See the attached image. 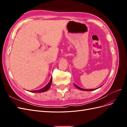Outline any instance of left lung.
I'll return each instance as SVG.
<instances>
[{
    "instance_id": "obj_1",
    "label": "left lung",
    "mask_w": 127,
    "mask_h": 127,
    "mask_svg": "<svg viewBox=\"0 0 127 127\" xmlns=\"http://www.w3.org/2000/svg\"><path fill=\"white\" fill-rule=\"evenodd\" d=\"M74 85H75V86L78 88V89H79V90H81V91H94V90H96V88L95 89H91V90H86V89H84V88H80V87H78V86H77L76 85H75V84H74Z\"/></svg>"
}]
</instances>
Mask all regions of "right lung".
<instances>
[{
  "label": "right lung",
  "mask_w": 127,
  "mask_h": 127,
  "mask_svg": "<svg viewBox=\"0 0 127 127\" xmlns=\"http://www.w3.org/2000/svg\"><path fill=\"white\" fill-rule=\"evenodd\" d=\"M52 77L50 79V80L49 83L47 84V85L45 86H44L43 88H41V89L39 90H36V91H31V92H33V93H42V92H46L47 91H48L49 88L50 87L51 85V83H52Z\"/></svg>",
  "instance_id": "1"
}]
</instances>
